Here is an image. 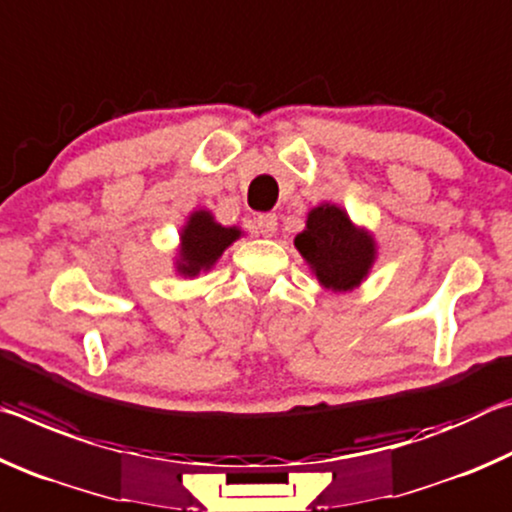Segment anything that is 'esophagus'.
<instances>
[{"mask_svg":"<svg viewBox=\"0 0 512 512\" xmlns=\"http://www.w3.org/2000/svg\"><path fill=\"white\" fill-rule=\"evenodd\" d=\"M257 230L264 237H273L277 232V216L275 214H259L257 216Z\"/></svg>","mask_w":512,"mask_h":512,"instance_id":"34e87169","label":"esophagus"}]
</instances>
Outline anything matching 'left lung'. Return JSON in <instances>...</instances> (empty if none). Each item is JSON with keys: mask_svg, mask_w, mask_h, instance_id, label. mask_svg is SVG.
Segmentation results:
<instances>
[{"mask_svg": "<svg viewBox=\"0 0 512 512\" xmlns=\"http://www.w3.org/2000/svg\"><path fill=\"white\" fill-rule=\"evenodd\" d=\"M293 246L320 287L334 293L357 289L377 259L375 237L334 203H320L307 214L305 230L293 239Z\"/></svg>", "mask_w": 512, "mask_h": 512, "instance_id": "left-lung-1", "label": "left lung"}]
</instances>
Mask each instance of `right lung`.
<instances>
[{
	"instance_id": "add662e5",
	"label": "right lung",
	"mask_w": 512,
	"mask_h": 512,
	"mask_svg": "<svg viewBox=\"0 0 512 512\" xmlns=\"http://www.w3.org/2000/svg\"><path fill=\"white\" fill-rule=\"evenodd\" d=\"M241 237L237 225L225 228L214 219L210 210H196L187 216V223L180 230V246L176 255V271L183 277H196L210 271L225 253V248Z\"/></svg>"
}]
</instances>
